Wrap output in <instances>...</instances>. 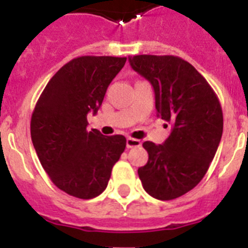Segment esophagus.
<instances>
[{
    "mask_svg": "<svg viewBox=\"0 0 248 248\" xmlns=\"http://www.w3.org/2000/svg\"><path fill=\"white\" fill-rule=\"evenodd\" d=\"M141 145L140 140L134 139V138H127L126 139V147L127 148H139Z\"/></svg>",
    "mask_w": 248,
    "mask_h": 248,
    "instance_id": "esophagus-1",
    "label": "esophagus"
}]
</instances>
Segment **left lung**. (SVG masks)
<instances>
[{
	"mask_svg": "<svg viewBox=\"0 0 248 248\" xmlns=\"http://www.w3.org/2000/svg\"><path fill=\"white\" fill-rule=\"evenodd\" d=\"M130 65L155 89L157 116L172 124L163 144L143 143L147 165L138 170L153 198L175 200L207 172L223 135V110L204 77L179 56L135 55Z\"/></svg>",
	"mask_w": 248,
	"mask_h": 248,
	"instance_id": "8db88e82",
	"label": "left lung"
}]
</instances>
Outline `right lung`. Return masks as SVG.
<instances>
[{
	"instance_id": "1",
	"label": "right lung",
	"mask_w": 248,
	"mask_h": 248,
	"mask_svg": "<svg viewBox=\"0 0 248 248\" xmlns=\"http://www.w3.org/2000/svg\"><path fill=\"white\" fill-rule=\"evenodd\" d=\"M127 58L79 56L60 68L41 93L31 136L41 165L63 192L91 200L104 192L126 148L122 135L87 130V113L100 108L109 83Z\"/></svg>"
}]
</instances>
